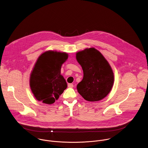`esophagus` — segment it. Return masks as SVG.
I'll use <instances>...</instances> for the list:
<instances>
[{
	"mask_svg": "<svg viewBox=\"0 0 148 148\" xmlns=\"http://www.w3.org/2000/svg\"><path fill=\"white\" fill-rule=\"evenodd\" d=\"M68 87H69V88H73L74 87V85H73V84L69 83L68 84Z\"/></svg>",
	"mask_w": 148,
	"mask_h": 148,
	"instance_id": "1",
	"label": "esophagus"
}]
</instances>
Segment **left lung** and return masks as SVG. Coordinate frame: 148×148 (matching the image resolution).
Wrapping results in <instances>:
<instances>
[{"label": "left lung", "mask_w": 148, "mask_h": 148, "mask_svg": "<svg viewBox=\"0 0 148 148\" xmlns=\"http://www.w3.org/2000/svg\"><path fill=\"white\" fill-rule=\"evenodd\" d=\"M76 58L83 71V79L77 87L78 92L87 101L102 100L114 83V74L108 62L94 48L78 52Z\"/></svg>", "instance_id": "obj_1"}]
</instances>
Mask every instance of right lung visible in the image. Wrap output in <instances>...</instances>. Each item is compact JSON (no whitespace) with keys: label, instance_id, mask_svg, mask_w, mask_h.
<instances>
[{"label":"right lung","instance_id":"right-lung-1","mask_svg":"<svg viewBox=\"0 0 148 148\" xmlns=\"http://www.w3.org/2000/svg\"><path fill=\"white\" fill-rule=\"evenodd\" d=\"M68 57L66 53L49 51L38 58L30 79L31 90L37 100L52 104L67 88L61 68Z\"/></svg>","mask_w":148,"mask_h":148}]
</instances>
